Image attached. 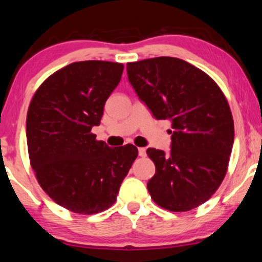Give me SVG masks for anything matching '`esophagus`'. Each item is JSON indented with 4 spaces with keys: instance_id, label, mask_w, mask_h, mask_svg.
I'll list each match as a JSON object with an SVG mask.
<instances>
[{
    "instance_id": "34e87169",
    "label": "esophagus",
    "mask_w": 262,
    "mask_h": 262,
    "mask_svg": "<svg viewBox=\"0 0 262 262\" xmlns=\"http://www.w3.org/2000/svg\"><path fill=\"white\" fill-rule=\"evenodd\" d=\"M138 154L141 157L146 156V149L145 148H138Z\"/></svg>"
}]
</instances>
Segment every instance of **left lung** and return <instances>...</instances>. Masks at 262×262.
<instances>
[{"label": "left lung", "instance_id": "1", "mask_svg": "<svg viewBox=\"0 0 262 262\" xmlns=\"http://www.w3.org/2000/svg\"><path fill=\"white\" fill-rule=\"evenodd\" d=\"M128 81L157 120L169 119V154L149 148L155 175L148 191L157 205L185 212L207 202L228 171L234 119L228 100L206 73L175 57L126 64Z\"/></svg>", "mask_w": 262, "mask_h": 262}]
</instances>
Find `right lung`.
<instances>
[{
    "label": "right lung",
    "mask_w": 262,
    "mask_h": 262,
    "mask_svg": "<svg viewBox=\"0 0 262 262\" xmlns=\"http://www.w3.org/2000/svg\"><path fill=\"white\" fill-rule=\"evenodd\" d=\"M123 70L124 64L106 60L71 63L50 75L31 100V166L46 194L71 212L94 214L112 206L138 156L135 145L110 148L92 132Z\"/></svg>",
    "instance_id": "obj_1"
}]
</instances>
